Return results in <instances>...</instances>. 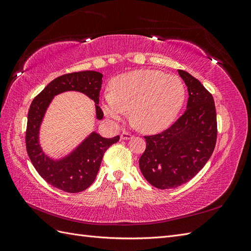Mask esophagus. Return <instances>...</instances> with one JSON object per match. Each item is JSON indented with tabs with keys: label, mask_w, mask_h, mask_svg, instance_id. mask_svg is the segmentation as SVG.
<instances>
[{
	"label": "esophagus",
	"mask_w": 251,
	"mask_h": 251,
	"mask_svg": "<svg viewBox=\"0 0 251 251\" xmlns=\"http://www.w3.org/2000/svg\"><path fill=\"white\" fill-rule=\"evenodd\" d=\"M120 138L123 140H128V139L133 138V135L130 134V133H127V132H123L120 135Z\"/></svg>",
	"instance_id": "esophagus-1"
}]
</instances>
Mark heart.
Returning <instances> with one entry per match:
<instances>
[{
    "label": "heart",
    "instance_id": "obj_1",
    "mask_svg": "<svg viewBox=\"0 0 251 251\" xmlns=\"http://www.w3.org/2000/svg\"><path fill=\"white\" fill-rule=\"evenodd\" d=\"M184 100L185 87L177 75L136 70L114 81L113 92L103 95L102 110L113 121L125 119L132 110L136 126L146 133H159L174 123Z\"/></svg>",
    "mask_w": 251,
    "mask_h": 251
}]
</instances>
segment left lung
<instances>
[{
    "label": "left lung",
    "instance_id": "1",
    "mask_svg": "<svg viewBox=\"0 0 251 251\" xmlns=\"http://www.w3.org/2000/svg\"><path fill=\"white\" fill-rule=\"evenodd\" d=\"M188 91L185 112L165 131L144 136L139 168L150 184L160 189L186 183L206 164L217 142L214 97L193 75L178 70Z\"/></svg>",
    "mask_w": 251,
    "mask_h": 251
}]
</instances>
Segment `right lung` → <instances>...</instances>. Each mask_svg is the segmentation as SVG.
<instances>
[{
	"label": "right lung",
	"instance_id": "obj_1",
	"mask_svg": "<svg viewBox=\"0 0 251 251\" xmlns=\"http://www.w3.org/2000/svg\"><path fill=\"white\" fill-rule=\"evenodd\" d=\"M101 83L102 74L96 71L64 74L48 83L30 104L26 128L28 156L40 176L60 191L79 193L92 184L105 151L119 140V136L103 138L93 132L70 155L59 160H53L45 155L39 142L40 126L45 112L55 95L66 91H77L94 100L96 117L102 119L103 112L98 105Z\"/></svg>",
	"mask_w": 251,
	"mask_h": 251
}]
</instances>
